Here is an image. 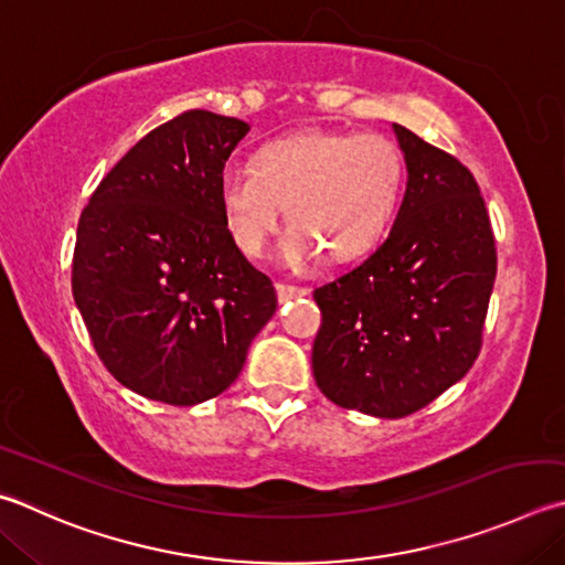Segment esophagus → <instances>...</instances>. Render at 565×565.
Returning <instances> with one entry per match:
<instances>
[{
	"instance_id": "34e87169",
	"label": "esophagus",
	"mask_w": 565,
	"mask_h": 565,
	"mask_svg": "<svg viewBox=\"0 0 565 565\" xmlns=\"http://www.w3.org/2000/svg\"><path fill=\"white\" fill-rule=\"evenodd\" d=\"M276 294H279V301H289L296 299V296H306L309 291L303 286H294V284H276Z\"/></svg>"
}]
</instances>
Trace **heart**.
Listing matches in <instances>:
<instances>
[{
    "mask_svg": "<svg viewBox=\"0 0 565 565\" xmlns=\"http://www.w3.org/2000/svg\"><path fill=\"white\" fill-rule=\"evenodd\" d=\"M403 182V152L381 132L311 130L266 142L252 166L224 168L220 204L234 244L247 256L264 252L286 207V264L303 266L318 252L345 264L383 239Z\"/></svg>",
    "mask_w": 565,
    "mask_h": 565,
    "instance_id": "1",
    "label": "heart"
}]
</instances>
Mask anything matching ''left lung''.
Returning <instances> with one entry per match:
<instances>
[{
    "label": "left lung",
    "mask_w": 565,
    "mask_h": 565,
    "mask_svg": "<svg viewBox=\"0 0 565 565\" xmlns=\"http://www.w3.org/2000/svg\"><path fill=\"white\" fill-rule=\"evenodd\" d=\"M407 190L365 262L318 286L313 377L338 407L405 417L469 373L497 279L494 232L475 175L395 122Z\"/></svg>",
    "instance_id": "1"
}]
</instances>
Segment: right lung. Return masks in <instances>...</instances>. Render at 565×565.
I'll use <instances>...</instances> for the list:
<instances>
[{
    "label": "right lung",
    "mask_w": 565,
    "mask_h": 565,
    "mask_svg": "<svg viewBox=\"0 0 565 565\" xmlns=\"http://www.w3.org/2000/svg\"><path fill=\"white\" fill-rule=\"evenodd\" d=\"M244 120L184 110L122 156L81 212L71 289L108 373L188 407L224 393L276 289L224 224L220 172Z\"/></svg>",
    "instance_id": "obj_1"
}]
</instances>
